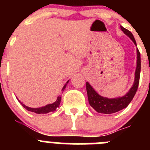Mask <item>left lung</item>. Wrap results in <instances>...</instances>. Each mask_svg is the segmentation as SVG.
<instances>
[{
  "label": "left lung",
  "mask_w": 150,
  "mask_h": 150,
  "mask_svg": "<svg viewBox=\"0 0 150 150\" xmlns=\"http://www.w3.org/2000/svg\"><path fill=\"white\" fill-rule=\"evenodd\" d=\"M121 29L125 34L128 36L131 40L134 42L136 46V41L133 34L131 31L125 29L121 26ZM137 68L135 71V79L134 83L133 86L131 88L130 91L125 96L118 98L109 99L107 98L100 96L96 91L93 89V88L91 86V85L87 82L86 83V91L87 95H88V99L89 104L91 107H92L98 112H101V113H105V114H110L113 112H116L118 111L122 110L124 108H126L132 101L133 98L134 97L135 94L137 92V88H138L139 81H140V53L138 49H137Z\"/></svg>",
  "instance_id": "obj_1"
}]
</instances>
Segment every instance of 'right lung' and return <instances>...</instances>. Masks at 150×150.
Masks as SVG:
<instances>
[{"instance_id": "right-lung-1", "label": "right lung", "mask_w": 150, "mask_h": 150, "mask_svg": "<svg viewBox=\"0 0 150 150\" xmlns=\"http://www.w3.org/2000/svg\"><path fill=\"white\" fill-rule=\"evenodd\" d=\"M67 83L68 81L67 82L65 85H64V86L63 87L62 90H64L66 86H67ZM61 99H62V96L59 95L58 98H57V100L54 102L53 104H48V105L45 106V107H40V108H30V107H26L25 105H24L23 104H22V105L27 110L30 111V112H34L35 113H38V114H43V113H48L50 112H52V111H55L56 110L57 107H59V105H60V103H61Z\"/></svg>"}]
</instances>
